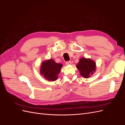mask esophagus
Listing matches in <instances>:
<instances>
[{
  "label": "esophagus",
  "instance_id": "1",
  "mask_svg": "<svg viewBox=\"0 0 125 125\" xmlns=\"http://www.w3.org/2000/svg\"><path fill=\"white\" fill-rule=\"evenodd\" d=\"M71 64V62L70 61H68V62H66V65H70Z\"/></svg>",
  "mask_w": 125,
  "mask_h": 125
}]
</instances>
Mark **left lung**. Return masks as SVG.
Returning a JSON list of instances; mask_svg holds the SVG:
<instances>
[{
    "label": "left lung",
    "instance_id": "obj_1",
    "mask_svg": "<svg viewBox=\"0 0 125 125\" xmlns=\"http://www.w3.org/2000/svg\"><path fill=\"white\" fill-rule=\"evenodd\" d=\"M77 68L83 77L88 78L96 70V63L91 59L81 58L77 65Z\"/></svg>",
    "mask_w": 125,
    "mask_h": 125
}]
</instances>
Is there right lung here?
<instances>
[{
	"label": "right lung",
	"instance_id": "1",
	"mask_svg": "<svg viewBox=\"0 0 125 125\" xmlns=\"http://www.w3.org/2000/svg\"><path fill=\"white\" fill-rule=\"evenodd\" d=\"M62 67V64L56 63L53 59H50L44 61L42 63L40 73L49 81H54L57 79L58 74Z\"/></svg>",
	"mask_w": 125,
	"mask_h": 125
}]
</instances>
